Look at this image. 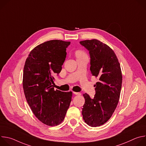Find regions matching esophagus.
<instances>
[{"label":"esophagus","instance_id":"obj_1","mask_svg":"<svg viewBox=\"0 0 146 146\" xmlns=\"http://www.w3.org/2000/svg\"><path fill=\"white\" fill-rule=\"evenodd\" d=\"M73 94L76 95H81V93L80 92H73Z\"/></svg>","mask_w":146,"mask_h":146}]
</instances>
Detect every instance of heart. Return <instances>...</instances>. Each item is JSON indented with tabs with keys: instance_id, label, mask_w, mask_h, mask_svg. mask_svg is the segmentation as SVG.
Instances as JSON below:
<instances>
[{
	"instance_id": "1",
	"label": "heart",
	"mask_w": 146,
	"mask_h": 146,
	"mask_svg": "<svg viewBox=\"0 0 146 146\" xmlns=\"http://www.w3.org/2000/svg\"><path fill=\"white\" fill-rule=\"evenodd\" d=\"M75 55L77 58L82 57V56H87L86 52L81 50H77L75 52Z\"/></svg>"
}]
</instances>
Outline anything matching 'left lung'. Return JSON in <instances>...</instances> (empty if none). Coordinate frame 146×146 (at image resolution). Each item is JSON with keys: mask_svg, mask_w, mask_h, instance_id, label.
I'll use <instances>...</instances> for the list:
<instances>
[{"mask_svg": "<svg viewBox=\"0 0 146 146\" xmlns=\"http://www.w3.org/2000/svg\"><path fill=\"white\" fill-rule=\"evenodd\" d=\"M80 43L89 51L90 70L92 76L99 78L94 86V98L83 95L85 103L82 110L85 122L96 127L106 123L117 108L122 86L121 69L116 55L107 44L96 39L81 41Z\"/></svg>", "mask_w": 146, "mask_h": 146, "instance_id": "8db88e82", "label": "left lung"}]
</instances>
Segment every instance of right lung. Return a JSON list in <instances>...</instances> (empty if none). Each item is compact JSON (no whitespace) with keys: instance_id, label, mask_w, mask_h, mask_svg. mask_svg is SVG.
<instances>
[{"instance_id":"right-lung-1","label":"right lung","mask_w":146,"mask_h":146,"mask_svg":"<svg viewBox=\"0 0 146 146\" xmlns=\"http://www.w3.org/2000/svg\"><path fill=\"white\" fill-rule=\"evenodd\" d=\"M70 41L52 40L35 47L27 58L23 85L27 101L41 122L56 126L64 121L72 92L54 90V76L62 70Z\"/></svg>"}]
</instances>
